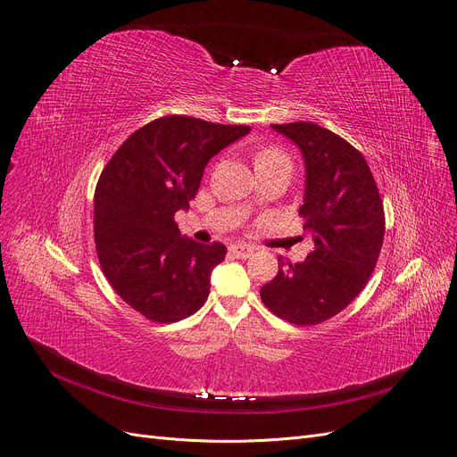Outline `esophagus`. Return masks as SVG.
<instances>
[{"label": "esophagus", "instance_id": "34e87169", "mask_svg": "<svg viewBox=\"0 0 457 457\" xmlns=\"http://www.w3.org/2000/svg\"><path fill=\"white\" fill-rule=\"evenodd\" d=\"M253 246H250V245H245V243H233V245H229V253L231 255H235L237 259H246V257H250L252 253H253Z\"/></svg>", "mask_w": 457, "mask_h": 457}]
</instances>
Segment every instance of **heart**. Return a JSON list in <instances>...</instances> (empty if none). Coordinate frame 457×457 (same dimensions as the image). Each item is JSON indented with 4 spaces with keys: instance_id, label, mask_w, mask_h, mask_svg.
<instances>
[{
    "instance_id": "heart-1",
    "label": "heart",
    "mask_w": 457,
    "mask_h": 457,
    "mask_svg": "<svg viewBox=\"0 0 457 457\" xmlns=\"http://www.w3.org/2000/svg\"><path fill=\"white\" fill-rule=\"evenodd\" d=\"M253 161H255V166H262V164H272V162H289V157H287L279 148L267 146L255 152Z\"/></svg>"
}]
</instances>
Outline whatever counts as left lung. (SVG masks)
I'll return each instance as SVG.
<instances>
[{"label": "left lung", "instance_id": "1", "mask_svg": "<svg viewBox=\"0 0 457 457\" xmlns=\"http://www.w3.org/2000/svg\"><path fill=\"white\" fill-rule=\"evenodd\" d=\"M293 140L305 162L303 229L315 250L302 262L278 257L279 270L261 287L272 313L296 326L335 317L363 291L381 252L386 214L365 157L313 122L272 124Z\"/></svg>", "mask_w": 457, "mask_h": 457}]
</instances>
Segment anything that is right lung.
Wrapping results in <instances>:
<instances>
[{
	"label": "right lung",
	"instance_id": "add662e5",
	"mask_svg": "<svg viewBox=\"0 0 457 457\" xmlns=\"http://www.w3.org/2000/svg\"><path fill=\"white\" fill-rule=\"evenodd\" d=\"M248 126L172 114L142 126L116 150L94 192V241L116 295L154 322H176L205 303L220 243L181 237L174 214L188 209L205 164Z\"/></svg>",
	"mask_w": 457,
	"mask_h": 457
}]
</instances>
